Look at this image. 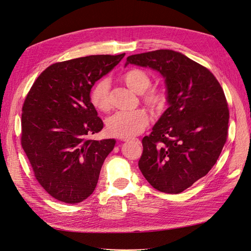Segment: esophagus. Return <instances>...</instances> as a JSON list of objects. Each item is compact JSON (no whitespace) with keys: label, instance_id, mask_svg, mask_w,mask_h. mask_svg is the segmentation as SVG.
I'll use <instances>...</instances> for the list:
<instances>
[{"label":"esophagus","instance_id":"34e87169","mask_svg":"<svg viewBox=\"0 0 251 251\" xmlns=\"http://www.w3.org/2000/svg\"><path fill=\"white\" fill-rule=\"evenodd\" d=\"M124 142H127V143H135V144H141V141L137 140V138H132V140H124Z\"/></svg>","mask_w":251,"mask_h":251}]
</instances>
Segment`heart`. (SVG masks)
Instances as JSON below:
<instances>
[{
    "label": "heart",
    "mask_w": 251,
    "mask_h": 251,
    "mask_svg": "<svg viewBox=\"0 0 251 251\" xmlns=\"http://www.w3.org/2000/svg\"><path fill=\"white\" fill-rule=\"evenodd\" d=\"M123 80L126 86L137 94H142L144 101L151 107H160L165 100L163 92L152 89L145 92L149 88L151 79L148 74L141 69H130L123 75ZM90 99L92 104L99 111H108L110 108L109 85L106 79L98 81L93 87ZM149 124V116L146 110L137 108L133 110L118 111L109 117L106 121V128L110 135L130 138L142 133Z\"/></svg>",
    "instance_id": "obj_1"
}]
</instances>
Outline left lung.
<instances>
[{
	"mask_svg": "<svg viewBox=\"0 0 251 251\" xmlns=\"http://www.w3.org/2000/svg\"><path fill=\"white\" fill-rule=\"evenodd\" d=\"M128 64L161 74L169 105L143 138L138 168L155 189L180 193L211 171L226 142L229 113L224 90L210 70L179 51L132 54Z\"/></svg>",
	"mask_w": 251,
	"mask_h": 251,
	"instance_id": "obj_1",
	"label": "left lung"
}]
</instances>
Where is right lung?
I'll return each mask as SVG.
<instances>
[{
  "label": "right lung",
  "instance_id": "add662e5",
  "mask_svg": "<svg viewBox=\"0 0 251 251\" xmlns=\"http://www.w3.org/2000/svg\"><path fill=\"white\" fill-rule=\"evenodd\" d=\"M124 55L97 54L52 64L27 93L22 146L37 181L55 200L77 203L96 188L116 140L87 138L103 128L90 99L91 89Z\"/></svg>",
  "mask_w": 251,
  "mask_h": 251
}]
</instances>
